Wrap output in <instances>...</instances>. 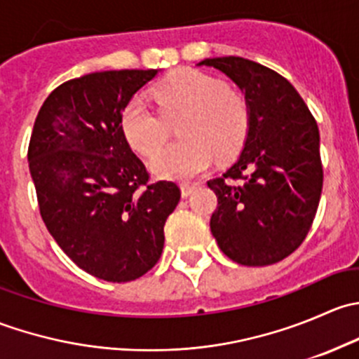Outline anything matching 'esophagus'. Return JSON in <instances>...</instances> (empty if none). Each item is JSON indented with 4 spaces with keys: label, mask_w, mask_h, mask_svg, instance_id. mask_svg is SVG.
<instances>
[{
    "label": "esophagus",
    "mask_w": 359,
    "mask_h": 359,
    "mask_svg": "<svg viewBox=\"0 0 359 359\" xmlns=\"http://www.w3.org/2000/svg\"><path fill=\"white\" fill-rule=\"evenodd\" d=\"M196 187H198V184H191V182L180 184V191H182V196L187 198L189 194H193L194 191H196Z\"/></svg>",
    "instance_id": "1"
}]
</instances>
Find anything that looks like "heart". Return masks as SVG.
I'll list each match as a JSON object with an SVG mask.
<instances>
[{"label": "heart", "mask_w": 359, "mask_h": 359, "mask_svg": "<svg viewBox=\"0 0 359 359\" xmlns=\"http://www.w3.org/2000/svg\"><path fill=\"white\" fill-rule=\"evenodd\" d=\"M154 111L144 97L125 104L119 125L128 146L151 156L166 140L167 119H177L182 140L159 149L149 166L163 179H189L208 168L213 158L240 153L250 130V104L243 92L198 69H179L153 90Z\"/></svg>", "instance_id": "b5f03b06"}]
</instances>
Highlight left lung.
I'll use <instances>...</instances> for the list:
<instances>
[{
    "mask_svg": "<svg viewBox=\"0 0 359 359\" xmlns=\"http://www.w3.org/2000/svg\"><path fill=\"white\" fill-rule=\"evenodd\" d=\"M229 76L250 104L240 158L208 180L217 194L210 229L219 248L241 266H271L306 240L323 189L320 130L287 78L241 57L205 59Z\"/></svg>",
    "mask_w": 359,
    "mask_h": 359,
    "instance_id": "obj_1",
    "label": "left lung"
}]
</instances>
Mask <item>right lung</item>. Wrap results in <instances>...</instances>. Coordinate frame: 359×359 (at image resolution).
Wrapping results in <instances>:
<instances>
[{
  "mask_svg": "<svg viewBox=\"0 0 359 359\" xmlns=\"http://www.w3.org/2000/svg\"><path fill=\"white\" fill-rule=\"evenodd\" d=\"M156 72L123 69L69 79L46 97L29 140L46 229L76 266L112 283L153 269L163 227L180 200L175 182H149L119 125L125 104Z\"/></svg>",
  "mask_w": 359,
  "mask_h": 359,
  "instance_id": "obj_1",
  "label": "right lung"
}]
</instances>
